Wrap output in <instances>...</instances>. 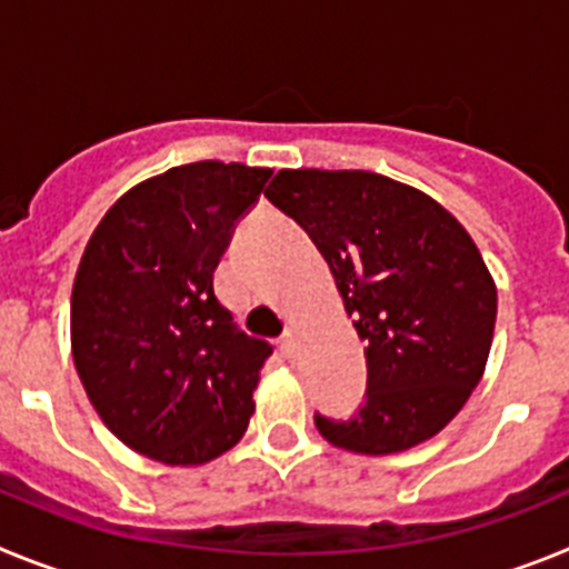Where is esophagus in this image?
<instances>
[{"label":"esophagus","instance_id":"1","mask_svg":"<svg viewBox=\"0 0 569 569\" xmlns=\"http://www.w3.org/2000/svg\"><path fill=\"white\" fill-rule=\"evenodd\" d=\"M279 350H281V356H293V350H296V341H293V333H290V330H284V333H281V339H279Z\"/></svg>","mask_w":569,"mask_h":569}]
</instances>
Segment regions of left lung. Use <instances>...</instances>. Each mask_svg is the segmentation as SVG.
Here are the masks:
<instances>
[{"mask_svg":"<svg viewBox=\"0 0 569 569\" xmlns=\"http://www.w3.org/2000/svg\"><path fill=\"white\" fill-rule=\"evenodd\" d=\"M270 202L313 239L365 341L367 396L319 433L367 456L436 436L485 373L496 284L476 241L439 202L367 170H279Z\"/></svg>","mask_w":569,"mask_h":569,"instance_id":"8db88e82","label":"left lung"}]
</instances>
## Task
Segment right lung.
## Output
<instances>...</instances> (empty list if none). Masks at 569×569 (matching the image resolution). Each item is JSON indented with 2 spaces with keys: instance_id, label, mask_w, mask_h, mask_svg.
Listing matches in <instances>:
<instances>
[{
  "instance_id": "1",
  "label": "right lung",
  "mask_w": 569,
  "mask_h": 569,
  "mask_svg": "<svg viewBox=\"0 0 569 569\" xmlns=\"http://www.w3.org/2000/svg\"><path fill=\"white\" fill-rule=\"evenodd\" d=\"M268 168L193 162L136 184L104 213L70 296L73 365L116 439L162 465H204L248 430L273 347L213 293L236 222Z\"/></svg>"
}]
</instances>
